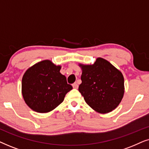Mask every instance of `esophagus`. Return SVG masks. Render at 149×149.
Segmentation results:
<instances>
[{
    "label": "esophagus",
    "instance_id": "obj_1",
    "mask_svg": "<svg viewBox=\"0 0 149 149\" xmlns=\"http://www.w3.org/2000/svg\"><path fill=\"white\" fill-rule=\"evenodd\" d=\"M72 87H73V88H74V89H77V88H78V87H79V85L77 84V83H73V84H72Z\"/></svg>",
    "mask_w": 149,
    "mask_h": 149
}]
</instances>
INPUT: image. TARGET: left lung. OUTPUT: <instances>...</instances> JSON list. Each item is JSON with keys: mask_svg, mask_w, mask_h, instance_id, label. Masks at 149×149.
<instances>
[{"mask_svg": "<svg viewBox=\"0 0 149 149\" xmlns=\"http://www.w3.org/2000/svg\"><path fill=\"white\" fill-rule=\"evenodd\" d=\"M79 66L82 70V83L79 91L87 104L101 114L115 110L125 92L121 71L102 58H97L93 64H79Z\"/></svg>", "mask_w": 149, "mask_h": 149, "instance_id": "left-lung-1", "label": "left lung"}]
</instances>
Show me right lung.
Masks as SVG:
<instances>
[{
	"mask_svg": "<svg viewBox=\"0 0 149 149\" xmlns=\"http://www.w3.org/2000/svg\"><path fill=\"white\" fill-rule=\"evenodd\" d=\"M60 65L51 60L40 61L27 69L22 80V93L26 104L34 111L46 113L64 101L72 89L60 72Z\"/></svg>",
	"mask_w": 149,
	"mask_h": 149,
	"instance_id": "right-lung-1",
	"label": "right lung"
}]
</instances>
